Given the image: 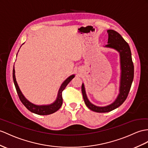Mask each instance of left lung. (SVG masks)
<instances>
[{
	"label": "left lung",
	"instance_id": "1",
	"mask_svg": "<svg viewBox=\"0 0 148 148\" xmlns=\"http://www.w3.org/2000/svg\"><path fill=\"white\" fill-rule=\"evenodd\" d=\"M108 42L105 48H111L117 51L120 56L121 77L119 92L117 98L109 105L99 107L93 105L87 98L84 84L82 85V92L84 102L88 109L99 113L109 112L117 109L121 106L127 99L130 91L131 85L134 78V64L132 63L131 51L128 43L126 42L120 34L114 30H107Z\"/></svg>",
	"mask_w": 148,
	"mask_h": 148
}]
</instances>
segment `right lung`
<instances>
[{
    "label": "right lung",
    "instance_id": "obj_1",
    "mask_svg": "<svg viewBox=\"0 0 148 148\" xmlns=\"http://www.w3.org/2000/svg\"><path fill=\"white\" fill-rule=\"evenodd\" d=\"M12 76H13V80H14V85H15L17 93L18 94V96H19V99L21 101V102H22L23 103V105L26 107L29 110L31 111V112L36 114L38 115H42H42L51 114L54 112H56L58 110L60 109V108L62 107V103H63L62 92L63 90L65 88L67 85L69 84L70 82L75 77V75H72L69 77H68L66 80L62 83V85H61V86L60 87L58 92L57 97H56V99L55 102H53L51 104H48V105H41V106L36 105V104L32 103L31 102L29 101L26 97L24 96L23 93L21 92V90L19 87V85H18L17 81H16L14 65V68H13Z\"/></svg>",
    "mask_w": 148,
    "mask_h": 148
}]
</instances>
